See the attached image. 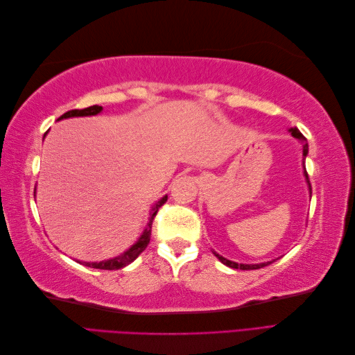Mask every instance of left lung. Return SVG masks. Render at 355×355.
<instances>
[{
	"label": "left lung",
	"mask_w": 355,
	"mask_h": 355,
	"mask_svg": "<svg viewBox=\"0 0 355 355\" xmlns=\"http://www.w3.org/2000/svg\"><path fill=\"white\" fill-rule=\"evenodd\" d=\"M290 132H292V136L293 137H296V139H299L300 141V144H302V157H304V159H305V157H306V154H308V144H306V137L300 133L297 128H290ZM304 175H305V178H306V182H308V185H309V178H308V173H306V170H304ZM309 189H311V185H309ZM214 253V256L218 257V259L223 263V265H227V266H230V268H234V270H259V268H263V266H266V265H270V263H272V262H263V263H254V265H247V263H237V262H232V261H228V259H225L223 256H220V254H218L216 252H213Z\"/></svg>",
	"instance_id": "obj_1"
}]
</instances>
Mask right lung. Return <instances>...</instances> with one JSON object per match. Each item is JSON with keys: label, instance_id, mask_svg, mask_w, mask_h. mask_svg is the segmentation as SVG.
Returning <instances> with one entry per match:
<instances>
[{"label": "right lung", "instance_id": "1", "mask_svg": "<svg viewBox=\"0 0 355 355\" xmlns=\"http://www.w3.org/2000/svg\"><path fill=\"white\" fill-rule=\"evenodd\" d=\"M102 111V106L99 105H93V106H89V108H84V110H72V111H68L63 114L62 116H59V120H63V118H69V116H87V115H96L99 114ZM167 201V196H164L163 198H161L159 201H157L154 204V207L151 209V214H149V222L146 225V230L144 231V234L141 235V239H139L130 249H128L127 252H124L123 254L116 256V257H112V259H108V261H102V262H80L77 261L78 263H83L85 266H90V268H96V270H120V268H124L127 266L128 263H132L136 257L141 254L145 249L146 245L149 243V240H151V228H153V220L155 218V214L158 211V209L163 206V204Z\"/></svg>", "mask_w": 355, "mask_h": 355}]
</instances>
